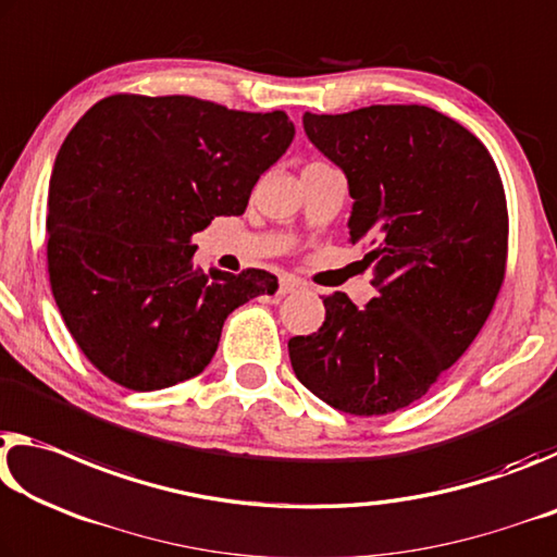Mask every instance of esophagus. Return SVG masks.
<instances>
[{
  "instance_id": "esophagus-1",
  "label": "esophagus",
  "mask_w": 557,
  "mask_h": 557,
  "mask_svg": "<svg viewBox=\"0 0 557 557\" xmlns=\"http://www.w3.org/2000/svg\"><path fill=\"white\" fill-rule=\"evenodd\" d=\"M304 288V284H300L298 278H294V276H284L281 278V284H278V290L276 294L278 296H288V294H296V290H300Z\"/></svg>"
}]
</instances>
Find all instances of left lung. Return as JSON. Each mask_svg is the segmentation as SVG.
Returning a JSON list of instances; mask_svg holds the SVG:
<instances>
[{
	"label": "left lung",
	"mask_w": 557,
	"mask_h": 557,
	"mask_svg": "<svg viewBox=\"0 0 557 557\" xmlns=\"http://www.w3.org/2000/svg\"><path fill=\"white\" fill-rule=\"evenodd\" d=\"M308 140L348 177L350 242L377 296L335 290L325 321L288 341L296 377L341 412H397L426 395L484 327L504 284V185L476 135L426 106L304 115Z\"/></svg>",
	"instance_id": "left-lung-1"
}]
</instances>
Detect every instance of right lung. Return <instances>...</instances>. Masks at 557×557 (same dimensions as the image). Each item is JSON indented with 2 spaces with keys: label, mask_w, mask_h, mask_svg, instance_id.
Instances as JSON below:
<instances>
[{
  "label": "right lung",
  "mask_w": 557,
  "mask_h": 557,
  "mask_svg": "<svg viewBox=\"0 0 557 557\" xmlns=\"http://www.w3.org/2000/svg\"><path fill=\"white\" fill-rule=\"evenodd\" d=\"M294 135L284 111L193 96H108L73 125L49 185V281L73 341L108 380L150 392L199 375L226 315L276 294L263 269H197L193 236L244 214Z\"/></svg>",
  "instance_id": "1"
}]
</instances>
